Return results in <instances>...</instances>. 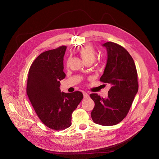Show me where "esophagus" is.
<instances>
[{"label":"esophagus","mask_w":159,"mask_h":159,"mask_svg":"<svg viewBox=\"0 0 159 159\" xmlns=\"http://www.w3.org/2000/svg\"><path fill=\"white\" fill-rule=\"evenodd\" d=\"M83 94H84V98H87L89 97V95L88 94V93H87L86 92H85V91H84L83 92Z\"/></svg>","instance_id":"obj_1"}]
</instances>
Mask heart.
Returning a JSON list of instances; mask_svg holds the SVG:
<instances>
[{
    "label": "heart",
    "instance_id": "b5f03b06",
    "mask_svg": "<svg viewBox=\"0 0 159 159\" xmlns=\"http://www.w3.org/2000/svg\"><path fill=\"white\" fill-rule=\"evenodd\" d=\"M79 53L85 63H92L95 60L96 57V52L95 50L92 46L89 44L85 45L80 48L79 50ZM68 62L69 60H68L66 62L67 66L68 65Z\"/></svg>",
    "mask_w": 159,
    "mask_h": 159
}]
</instances>
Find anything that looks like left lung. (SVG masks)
<instances>
[{
    "label": "left lung",
    "mask_w": 159,
    "mask_h": 159,
    "mask_svg": "<svg viewBox=\"0 0 159 159\" xmlns=\"http://www.w3.org/2000/svg\"><path fill=\"white\" fill-rule=\"evenodd\" d=\"M102 46L108 57L100 81L110 84L111 88L106 98L96 93L89 95L95 104L91 116L95 123L109 126L127 116L139 90L138 75L132 57L123 46L110 41Z\"/></svg>",
    "instance_id": "1"
}]
</instances>
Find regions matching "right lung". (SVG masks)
I'll return each mask as SVG.
<instances>
[{
    "mask_svg": "<svg viewBox=\"0 0 159 159\" xmlns=\"http://www.w3.org/2000/svg\"><path fill=\"white\" fill-rule=\"evenodd\" d=\"M66 46H61L39 55L32 63L27 84V94L41 122L55 130L71 125L72 113L82 100L80 91L61 92L65 79L63 57Z\"/></svg>",
    "mask_w": 159,
    "mask_h": 159,
    "instance_id": "obj_1",
    "label": "right lung"
}]
</instances>
